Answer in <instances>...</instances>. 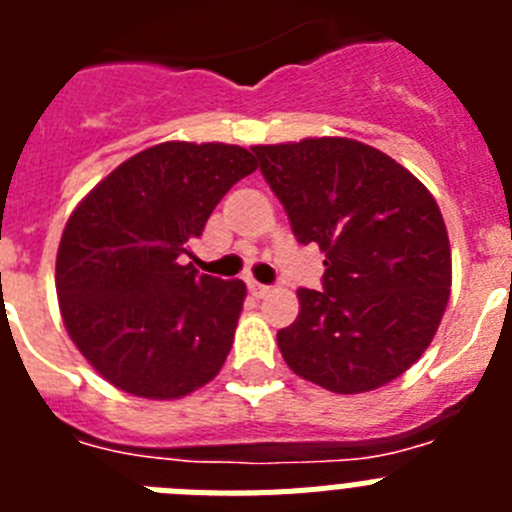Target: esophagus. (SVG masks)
<instances>
[{"label":"esophagus","mask_w":512,"mask_h":512,"mask_svg":"<svg viewBox=\"0 0 512 512\" xmlns=\"http://www.w3.org/2000/svg\"><path fill=\"white\" fill-rule=\"evenodd\" d=\"M248 292H251L253 297H259V300H261V297L269 295L271 287H266V284H261V282H253V279H251V282H248Z\"/></svg>","instance_id":"esophagus-1"}]
</instances>
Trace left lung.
I'll list each match as a JSON object with an SVG mask.
<instances>
[{"label": "left lung", "mask_w": 512, "mask_h": 512, "mask_svg": "<svg viewBox=\"0 0 512 512\" xmlns=\"http://www.w3.org/2000/svg\"><path fill=\"white\" fill-rule=\"evenodd\" d=\"M323 289H297L277 333L297 377L338 395L377 390L420 359L451 295V248L433 194L395 158L348 138L253 146Z\"/></svg>", "instance_id": "obj_1"}]
</instances>
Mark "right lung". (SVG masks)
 Here are the masks:
<instances>
[{"label":"right lung","mask_w":512,"mask_h":512,"mask_svg":"<svg viewBox=\"0 0 512 512\" xmlns=\"http://www.w3.org/2000/svg\"><path fill=\"white\" fill-rule=\"evenodd\" d=\"M253 171L241 146L169 140L117 166L71 212L58 305L71 341L117 390L176 400L225 364L246 284L200 274L179 256Z\"/></svg>","instance_id":"add662e5"}]
</instances>
